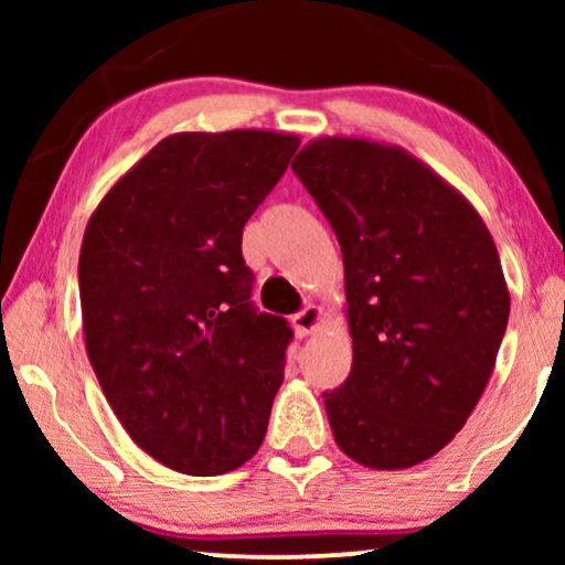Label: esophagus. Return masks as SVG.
<instances>
[{
  "instance_id": "34e87169",
  "label": "esophagus",
  "mask_w": 565,
  "mask_h": 565,
  "mask_svg": "<svg viewBox=\"0 0 565 565\" xmlns=\"http://www.w3.org/2000/svg\"><path fill=\"white\" fill-rule=\"evenodd\" d=\"M323 323V311L321 306H306L303 311H300L296 319H292V327H296V331L300 337H308L313 334L316 329H319Z\"/></svg>"
}]
</instances>
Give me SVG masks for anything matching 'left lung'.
Masks as SVG:
<instances>
[{
	"label": "left lung",
	"instance_id": "1",
	"mask_svg": "<svg viewBox=\"0 0 565 565\" xmlns=\"http://www.w3.org/2000/svg\"><path fill=\"white\" fill-rule=\"evenodd\" d=\"M292 172L342 246L352 370L323 393L339 450L375 470L419 466L452 443L497 365L509 321L497 244L401 146L321 136Z\"/></svg>",
	"mask_w": 565,
	"mask_h": 565
}]
</instances>
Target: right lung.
Listing matches in <instances>:
<instances>
[{"label": "right lung", "instance_id": "add662e5", "mask_svg": "<svg viewBox=\"0 0 565 565\" xmlns=\"http://www.w3.org/2000/svg\"><path fill=\"white\" fill-rule=\"evenodd\" d=\"M298 143L259 128L161 138L84 231L92 370L130 439L184 476L228 473L265 439L292 331L252 308L242 231Z\"/></svg>", "mask_w": 565, "mask_h": 565}]
</instances>
